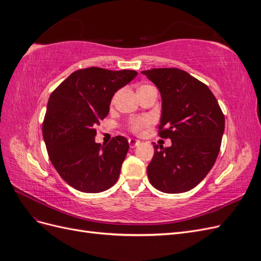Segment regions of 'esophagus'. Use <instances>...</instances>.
Listing matches in <instances>:
<instances>
[{
  "instance_id": "obj_1",
  "label": "esophagus",
  "mask_w": 261,
  "mask_h": 261,
  "mask_svg": "<svg viewBox=\"0 0 261 261\" xmlns=\"http://www.w3.org/2000/svg\"><path fill=\"white\" fill-rule=\"evenodd\" d=\"M128 144H129L130 148H135V147H137L140 144V141L135 139V138H129L128 139Z\"/></svg>"
}]
</instances>
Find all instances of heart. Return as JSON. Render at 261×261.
Wrapping results in <instances>:
<instances>
[{
	"label": "heart",
	"mask_w": 261,
	"mask_h": 261,
	"mask_svg": "<svg viewBox=\"0 0 261 261\" xmlns=\"http://www.w3.org/2000/svg\"><path fill=\"white\" fill-rule=\"evenodd\" d=\"M148 86L149 85L141 86L140 88L138 89V91L141 90L143 88H146V87H148ZM115 99H116V94H114V96L112 97V100H111L112 103H114ZM151 124H152V120L149 116H137V117H133V118H130V120H128L127 124H126V127H127V129L130 133L138 135V134L143 133L144 129L149 127V126Z\"/></svg>",
	"instance_id": "heart-1"
}]
</instances>
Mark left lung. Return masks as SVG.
Wrapping results in <instances>:
<instances>
[{
	"label": "left lung",
	"mask_w": 261,
	"mask_h": 261,
	"mask_svg": "<svg viewBox=\"0 0 261 261\" xmlns=\"http://www.w3.org/2000/svg\"><path fill=\"white\" fill-rule=\"evenodd\" d=\"M162 97L158 135L172 146L155 145L147 168L150 183L160 192L191 191L206 177L220 151L224 114L206 84L178 68L143 70Z\"/></svg>",
	"instance_id": "1"
}]
</instances>
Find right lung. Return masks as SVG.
Returning a JSON list of instances; mask_svg holds the SVG:
<instances>
[{
  "label": "right lung",
  "mask_w": 261,
  "mask_h": 261,
  "mask_svg": "<svg viewBox=\"0 0 261 261\" xmlns=\"http://www.w3.org/2000/svg\"><path fill=\"white\" fill-rule=\"evenodd\" d=\"M136 76L130 69L83 68L51 93L42 123L46 151L60 176L77 191L103 192L120 176L128 141L115 136L107 145L96 144V126L108 115L115 91Z\"/></svg>",
  "instance_id": "1"
}]
</instances>
